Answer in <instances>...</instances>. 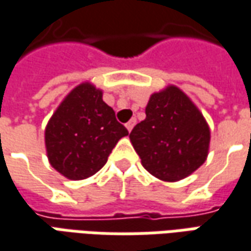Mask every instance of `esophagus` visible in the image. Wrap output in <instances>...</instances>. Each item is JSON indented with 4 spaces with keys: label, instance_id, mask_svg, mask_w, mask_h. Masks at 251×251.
Here are the masks:
<instances>
[{
    "label": "esophagus",
    "instance_id": "obj_1",
    "mask_svg": "<svg viewBox=\"0 0 251 251\" xmlns=\"http://www.w3.org/2000/svg\"><path fill=\"white\" fill-rule=\"evenodd\" d=\"M136 125V120H134V118H131L130 121H129V122H127V124H126V129H127V130L130 131L131 129H133V126Z\"/></svg>",
    "mask_w": 251,
    "mask_h": 251
}]
</instances>
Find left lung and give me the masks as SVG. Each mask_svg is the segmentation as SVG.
Segmentation results:
<instances>
[{
  "instance_id": "obj_1",
  "label": "left lung",
  "mask_w": 251,
  "mask_h": 251,
  "mask_svg": "<svg viewBox=\"0 0 251 251\" xmlns=\"http://www.w3.org/2000/svg\"><path fill=\"white\" fill-rule=\"evenodd\" d=\"M145 114V120L133 127L129 137L150 174L166 182H176L206 160L209 126L178 87L168 85L152 94Z\"/></svg>"
}]
</instances>
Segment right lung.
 Wrapping results in <instances>:
<instances>
[{"instance_id": "add662e5", "label": "right lung", "mask_w": 251, "mask_h": 251, "mask_svg": "<svg viewBox=\"0 0 251 251\" xmlns=\"http://www.w3.org/2000/svg\"><path fill=\"white\" fill-rule=\"evenodd\" d=\"M91 83L73 88L59 104L45 130L49 162L68 179L96 174L121 138L129 134Z\"/></svg>"}]
</instances>
